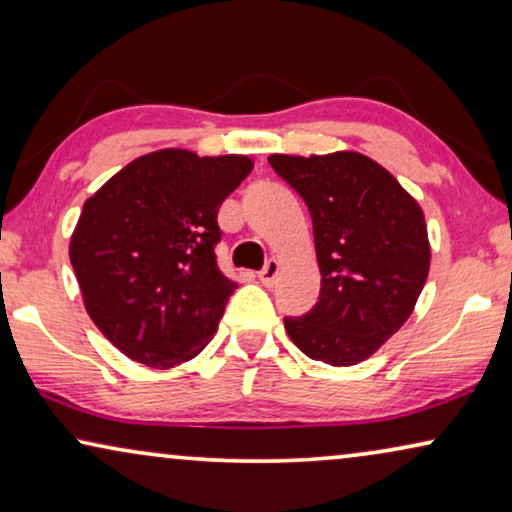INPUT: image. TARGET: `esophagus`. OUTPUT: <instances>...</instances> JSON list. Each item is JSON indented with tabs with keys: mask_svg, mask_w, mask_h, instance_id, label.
Wrapping results in <instances>:
<instances>
[{
	"mask_svg": "<svg viewBox=\"0 0 512 512\" xmlns=\"http://www.w3.org/2000/svg\"><path fill=\"white\" fill-rule=\"evenodd\" d=\"M279 272H282V263L277 261V258H270L268 263H265V268L258 272V277H261V282L265 284V286H272L277 282V277H279Z\"/></svg>",
	"mask_w": 512,
	"mask_h": 512,
	"instance_id": "obj_1",
	"label": "esophagus"
}]
</instances>
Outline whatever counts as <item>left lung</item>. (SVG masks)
<instances>
[{"label": "left lung", "instance_id": "8db88e82", "mask_svg": "<svg viewBox=\"0 0 512 512\" xmlns=\"http://www.w3.org/2000/svg\"><path fill=\"white\" fill-rule=\"evenodd\" d=\"M268 163L310 209L321 272L317 305L284 319L286 333L314 361L356 366L408 321L429 277L422 207L359 151L272 153Z\"/></svg>", "mask_w": 512, "mask_h": 512}]
</instances>
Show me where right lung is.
Masks as SVG:
<instances>
[{"instance_id": "obj_1", "label": "right lung", "mask_w": 512, "mask_h": 512, "mask_svg": "<svg viewBox=\"0 0 512 512\" xmlns=\"http://www.w3.org/2000/svg\"><path fill=\"white\" fill-rule=\"evenodd\" d=\"M251 167L237 153L160 149L83 202L69 261L93 324L128 359L174 368L214 338L237 289L216 268V214Z\"/></svg>"}]
</instances>
